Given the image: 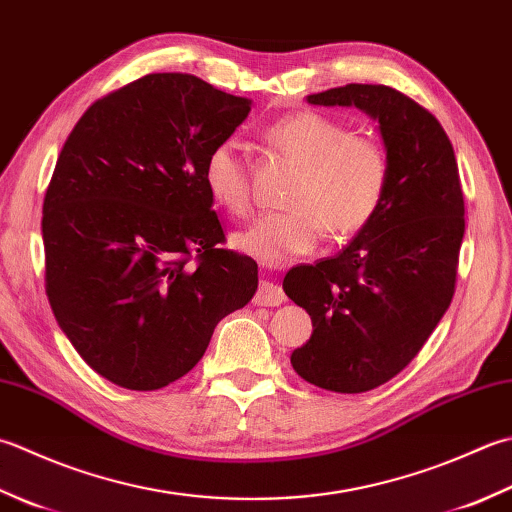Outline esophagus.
<instances>
[{"mask_svg":"<svg viewBox=\"0 0 512 512\" xmlns=\"http://www.w3.org/2000/svg\"><path fill=\"white\" fill-rule=\"evenodd\" d=\"M284 299H286V295H284L282 286H277L273 282H266V279H262V282H259V288H257L253 302L257 306H279L284 302Z\"/></svg>","mask_w":512,"mask_h":512,"instance_id":"1","label":"esophagus"}]
</instances>
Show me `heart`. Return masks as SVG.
<instances>
[{"label":"heart","mask_w":512,"mask_h":512,"mask_svg":"<svg viewBox=\"0 0 512 512\" xmlns=\"http://www.w3.org/2000/svg\"><path fill=\"white\" fill-rule=\"evenodd\" d=\"M268 146L299 164L288 210L257 215L233 235L242 253L279 266L313 253L326 235L350 237L377 215L388 188V157L373 137L348 133L313 110L286 115L264 130ZM204 184L217 206L244 215L250 206V170L242 144L224 139L204 162Z\"/></svg>","instance_id":"b5f03b06"}]
</instances>
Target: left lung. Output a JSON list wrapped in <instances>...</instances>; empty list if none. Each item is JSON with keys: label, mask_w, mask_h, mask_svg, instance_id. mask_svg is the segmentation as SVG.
Returning <instances> with one entry per match:
<instances>
[{"label": "left lung", "mask_w": 512, "mask_h": 512, "mask_svg": "<svg viewBox=\"0 0 512 512\" xmlns=\"http://www.w3.org/2000/svg\"><path fill=\"white\" fill-rule=\"evenodd\" d=\"M306 99L373 117L388 157L373 222L339 255L284 277L313 319L290 355L295 373L333 393H366L413 362L453 299L466 228L457 159L442 124L390 86L346 84Z\"/></svg>", "instance_id": "left-lung-1"}]
</instances>
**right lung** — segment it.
Returning <instances> with one entry per match:
<instances>
[{"mask_svg":"<svg viewBox=\"0 0 512 512\" xmlns=\"http://www.w3.org/2000/svg\"><path fill=\"white\" fill-rule=\"evenodd\" d=\"M250 99L186 73H153L90 106L44 197L46 295L84 362L128 390H157L206 353L257 290V264L219 248L204 162Z\"/></svg>","mask_w":512,"mask_h":512,"instance_id":"add662e5","label":"right lung"}]
</instances>
